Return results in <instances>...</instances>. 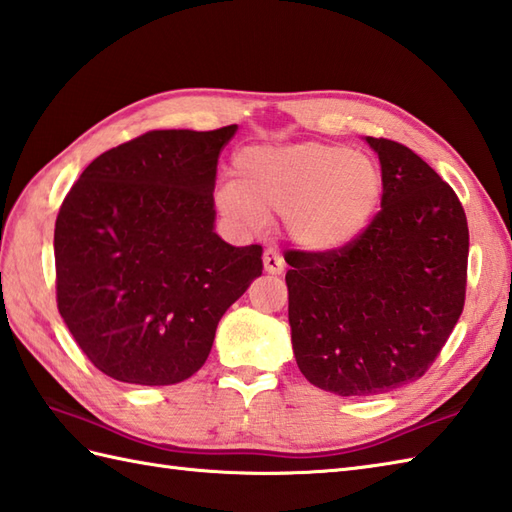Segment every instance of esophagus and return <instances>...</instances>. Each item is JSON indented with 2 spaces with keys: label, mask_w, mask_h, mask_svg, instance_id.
<instances>
[{
  "label": "esophagus",
  "mask_w": 512,
  "mask_h": 512,
  "mask_svg": "<svg viewBox=\"0 0 512 512\" xmlns=\"http://www.w3.org/2000/svg\"><path fill=\"white\" fill-rule=\"evenodd\" d=\"M263 265H265V271L271 276H280L282 271H285V260H282V256L278 252H274V249H267V252L263 254Z\"/></svg>",
  "instance_id": "obj_1"
}]
</instances>
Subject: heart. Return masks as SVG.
Returning <instances> with one entry per match:
<instances>
[{
  "mask_svg": "<svg viewBox=\"0 0 512 512\" xmlns=\"http://www.w3.org/2000/svg\"><path fill=\"white\" fill-rule=\"evenodd\" d=\"M234 177L217 190L227 219L254 232L280 214L293 241L317 254L357 243L383 197V170L370 155L324 142L252 146L234 157Z\"/></svg>",
  "mask_w": 512,
  "mask_h": 512,
  "instance_id": "heart-1",
  "label": "heart"
}]
</instances>
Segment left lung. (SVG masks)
Masks as SVG:
<instances>
[{
    "label": "left lung",
    "mask_w": 512,
    "mask_h": 512,
    "mask_svg": "<svg viewBox=\"0 0 512 512\" xmlns=\"http://www.w3.org/2000/svg\"><path fill=\"white\" fill-rule=\"evenodd\" d=\"M381 212L333 254H285L298 368L315 388L374 396L423 377L464 309L469 227L449 184L407 146L366 138Z\"/></svg>",
    "instance_id": "1"
}]
</instances>
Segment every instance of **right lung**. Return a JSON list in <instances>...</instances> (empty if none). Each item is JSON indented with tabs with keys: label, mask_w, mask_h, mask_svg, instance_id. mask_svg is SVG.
<instances>
[{
	"label": "right lung",
	"mask_w": 512,
	"mask_h": 512,
	"mask_svg": "<svg viewBox=\"0 0 512 512\" xmlns=\"http://www.w3.org/2000/svg\"><path fill=\"white\" fill-rule=\"evenodd\" d=\"M236 129L149 131L98 155L67 192L54 227L56 304L107 377H192L223 313L263 274V247L214 232L217 164Z\"/></svg>",
	"instance_id": "obj_1"
}]
</instances>
